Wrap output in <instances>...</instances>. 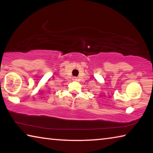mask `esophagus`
I'll return each mask as SVG.
<instances>
[{
	"label": "esophagus",
	"instance_id": "obj_1",
	"mask_svg": "<svg viewBox=\"0 0 153 153\" xmlns=\"http://www.w3.org/2000/svg\"><path fill=\"white\" fill-rule=\"evenodd\" d=\"M73 79H74V80H77V77H74Z\"/></svg>",
	"mask_w": 153,
	"mask_h": 153
}]
</instances>
